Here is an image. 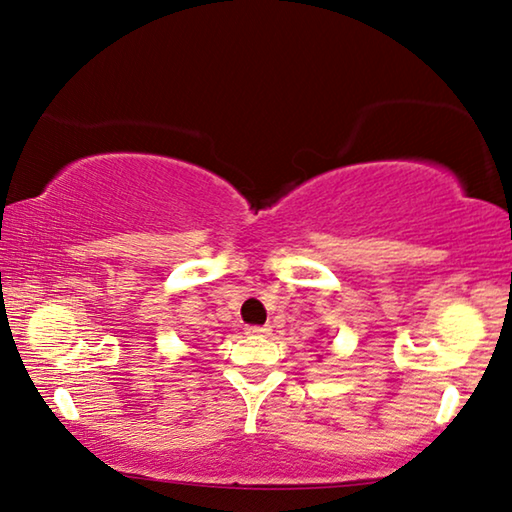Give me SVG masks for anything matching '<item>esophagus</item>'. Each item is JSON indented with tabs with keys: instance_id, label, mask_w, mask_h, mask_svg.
<instances>
[{
	"instance_id": "esophagus-1",
	"label": "esophagus",
	"mask_w": 512,
	"mask_h": 512,
	"mask_svg": "<svg viewBox=\"0 0 512 512\" xmlns=\"http://www.w3.org/2000/svg\"><path fill=\"white\" fill-rule=\"evenodd\" d=\"M249 335H270V326H247Z\"/></svg>"
}]
</instances>
